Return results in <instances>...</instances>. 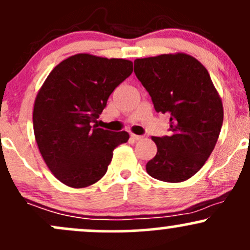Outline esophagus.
Masks as SVG:
<instances>
[{"instance_id": "esophagus-1", "label": "esophagus", "mask_w": 250, "mask_h": 250, "mask_svg": "<svg viewBox=\"0 0 250 250\" xmlns=\"http://www.w3.org/2000/svg\"><path fill=\"white\" fill-rule=\"evenodd\" d=\"M130 138H132L133 140L139 141V140H143L144 136L143 135H136V134H132V135H130Z\"/></svg>"}]
</instances>
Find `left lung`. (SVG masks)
<instances>
[{
  "instance_id": "8db88e82",
  "label": "left lung",
  "mask_w": 250,
  "mask_h": 250,
  "mask_svg": "<svg viewBox=\"0 0 250 250\" xmlns=\"http://www.w3.org/2000/svg\"><path fill=\"white\" fill-rule=\"evenodd\" d=\"M134 73L157 112L170 115V136L152 140L157 154L146 171L163 182H183L204 167L217 144L224 110L206 68L185 52L134 61Z\"/></svg>"
}]
</instances>
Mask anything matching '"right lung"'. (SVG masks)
Masks as SVG:
<instances>
[{"mask_svg": "<svg viewBox=\"0 0 250 250\" xmlns=\"http://www.w3.org/2000/svg\"><path fill=\"white\" fill-rule=\"evenodd\" d=\"M133 72V62L77 54L50 72L37 93L33 130L49 170L63 185L85 188L98 182L127 132L91 125L112 91Z\"/></svg>", "mask_w": 250, "mask_h": 250, "instance_id": "add662e5", "label": "right lung"}]
</instances>
